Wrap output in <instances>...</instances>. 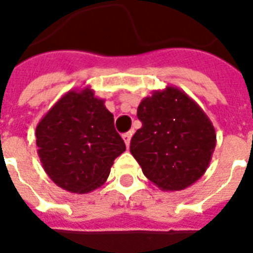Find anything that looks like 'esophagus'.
Segmentation results:
<instances>
[{"mask_svg":"<svg viewBox=\"0 0 253 253\" xmlns=\"http://www.w3.org/2000/svg\"><path fill=\"white\" fill-rule=\"evenodd\" d=\"M122 138L123 140H125V143H126V147L128 148V147H130L131 138H132V131H128V132H126V134H123Z\"/></svg>","mask_w":253,"mask_h":253,"instance_id":"obj_1","label":"esophagus"}]
</instances>
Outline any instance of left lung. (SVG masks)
Returning a JSON list of instances; mask_svg holds the SVG:
<instances>
[{
    "mask_svg": "<svg viewBox=\"0 0 253 253\" xmlns=\"http://www.w3.org/2000/svg\"><path fill=\"white\" fill-rule=\"evenodd\" d=\"M142 122L130 152L144 176L167 192L198 181L211 162L215 128L198 103L176 86L155 90L138 106Z\"/></svg>",
    "mask_w": 253,
    "mask_h": 253,
    "instance_id": "1",
    "label": "left lung"
}]
</instances>
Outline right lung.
I'll use <instances>...</instances> for the list:
<instances>
[{
    "label": "right lung",
    "mask_w": 253,
    "mask_h": 253,
    "mask_svg": "<svg viewBox=\"0 0 253 253\" xmlns=\"http://www.w3.org/2000/svg\"><path fill=\"white\" fill-rule=\"evenodd\" d=\"M35 138L49 178L77 194L105 184L114 160L126 151L114 115L89 86L65 93L38 123Z\"/></svg>",
    "instance_id": "obj_1"
}]
</instances>
